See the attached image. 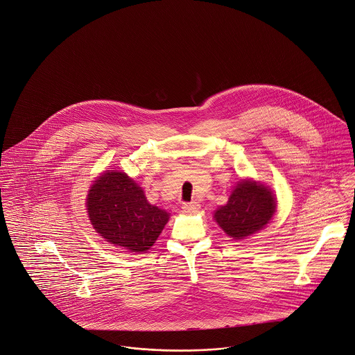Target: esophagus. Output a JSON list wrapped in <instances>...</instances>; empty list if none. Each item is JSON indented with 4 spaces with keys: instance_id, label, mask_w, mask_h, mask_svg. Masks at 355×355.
Listing matches in <instances>:
<instances>
[{
    "instance_id": "esophagus-1",
    "label": "esophagus",
    "mask_w": 355,
    "mask_h": 355,
    "mask_svg": "<svg viewBox=\"0 0 355 355\" xmlns=\"http://www.w3.org/2000/svg\"><path fill=\"white\" fill-rule=\"evenodd\" d=\"M182 209L187 213H195V211H198L200 209V206L196 202H189V203H182Z\"/></svg>"
}]
</instances>
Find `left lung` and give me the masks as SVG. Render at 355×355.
Instances as JSON below:
<instances>
[{"mask_svg":"<svg viewBox=\"0 0 355 355\" xmlns=\"http://www.w3.org/2000/svg\"><path fill=\"white\" fill-rule=\"evenodd\" d=\"M275 211L276 202L270 189L254 181H241L227 205L219 207L214 218L227 236L241 240L265 227Z\"/></svg>","mask_w":355,"mask_h":355,"instance_id":"obj_1","label":"left lung"}]
</instances>
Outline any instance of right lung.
Instances as JSON below:
<instances>
[{"label":"right lung","instance_id":"right-lung-1","mask_svg":"<svg viewBox=\"0 0 355 355\" xmlns=\"http://www.w3.org/2000/svg\"><path fill=\"white\" fill-rule=\"evenodd\" d=\"M86 200L97 233L132 252L149 250L168 220V214L149 205L141 188L119 171L98 177Z\"/></svg>","mask_w":355,"mask_h":355}]
</instances>
